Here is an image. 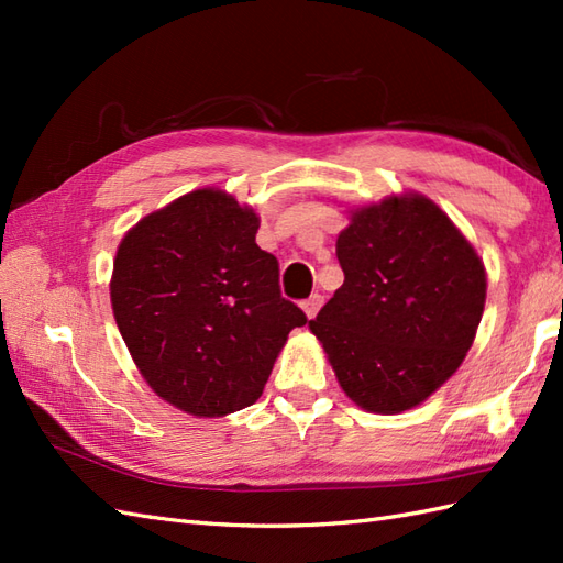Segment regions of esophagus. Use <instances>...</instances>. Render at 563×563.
Wrapping results in <instances>:
<instances>
[{
    "mask_svg": "<svg viewBox=\"0 0 563 563\" xmlns=\"http://www.w3.org/2000/svg\"><path fill=\"white\" fill-rule=\"evenodd\" d=\"M321 305H324V295L314 292L312 297H309V300H305V302H302L305 314H307L309 319H314V317H317V312H319V309H321Z\"/></svg>",
    "mask_w": 563,
    "mask_h": 563,
    "instance_id": "obj_1",
    "label": "esophagus"
}]
</instances>
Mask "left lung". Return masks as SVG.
I'll return each instance as SVG.
<instances>
[{"label": "left lung", "instance_id": "left-lung-1", "mask_svg": "<svg viewBox=\"0 0 563 563\" xmlns=\"http://www.w3.org/2000/svg\"><path fill=\"white\" fill-rule=\"evenodd\" d=\"M336 256L345 280L309 329L357 406L411 409L470 351L486 300L484 263L423 196L353 212Z\"/></svg>", "mask_w": 563, "mask_h": 563}]
</instances>
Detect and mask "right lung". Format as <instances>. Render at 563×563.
Segmentation results:
<instances>
[{
  "instance_id": "obj_1",
  "label": "right lung",
  "mask_w": 563,
  "mask_h": 563,
  "mask_svg": "<svg viewBox=\"0 0 563 563\" xmlns=\"http://www.w3.org/2000/svg\"><path fill=\"white\" fill-rule=\"evenodd\" d=\"M258 218L200 188L147 214L118 246L115 324L147 385L194 416L254 404L307 314L280 295L278 258L256 244Z\"/></svg>"
}]
</instances>
